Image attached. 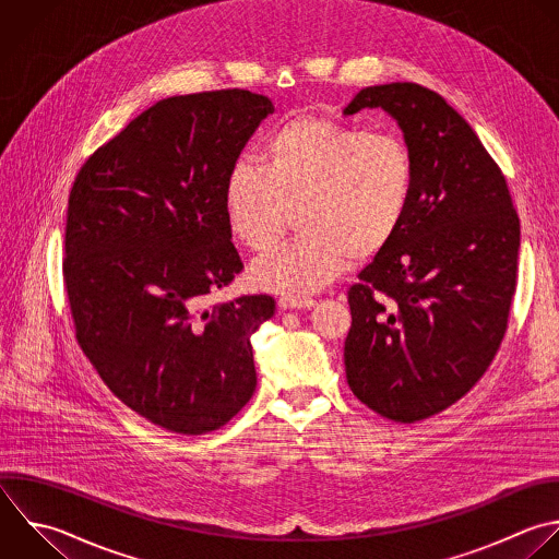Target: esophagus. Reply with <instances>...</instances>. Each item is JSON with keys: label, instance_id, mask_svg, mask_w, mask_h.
I'll return each instance as SVG.
<instances>
[{"label": "esophagus", "instance_id": "obj_1", "mask_svg": "<svg viewBox=\"0 0 559 559\" xmlns=\"http://www.w3.org/2000/svg\"><path fill=\"white\" fill-rule=\"evenodd\" d=\"M280 308L282 310H310L314 306V299H308V297H301V299H293V297H282L280 301Z\"/></svg>", "mask_w": 559, "mask_h": 559}]
</instances>
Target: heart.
<instances>
[{
    "mask_svg": "<svg viewBox=\"0 0 559 559\" xmlns=\"http://www.w3.org/2000/svg\"><path fill=\"white\" fill-rule=\"evenodd\" d=\"M413 157L391 131L301 116L275 127L258 164L238 159L223 186L231 236L271 249L295 210L299 234L255 260L260 290L301 299L336 280L349 262L380 255L404 225L413 197Z\"/></svg>",
    "mask_w": 559,
    "mask_h": 559,
    "instance_id": "obj_1",
    "label": "heart"
}]
</instances>
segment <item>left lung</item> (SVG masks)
Segmentation results:
<instances>
[{"label": "left lung", "mask_w": 559, "mask_h": 559, "mask_svg": "<svg viewBox=\"0 0 559 559\" xmlns=\"http://www.w3.org/2000/svg\"><path fill=\"white\" fill-rule=\"evenodd\" d=\"M389 114L413 157V197L391 245L347 293L345 373L354 395L413 424L463 397L507 330L520 221L472 127L415 83L360 90L343 109Z\"/></svg>", "instance_id": "left-lung-1"}]
</instances>
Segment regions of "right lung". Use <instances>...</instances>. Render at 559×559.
Instances as JSON below:
<instances>
[{
    "label": "right lung",
    "instance_id": "obj_1",
    "mask_svg": "<svg viewBox=\"0 0 559 559\" xmlns=\"http://www.w3.org/2000/svg\"><path fill=\"white\" fill-rule=\"evenodd\" d=\"M273 111L245 90L159 100L87 159L70 194L76 338L105 384L170 432L221 428L258 384L251 334L275 299H205L242 271L223 186Z\"/></svg>",
    "mask_w": 559,
    "mask_h": 559
}]
</instances>
